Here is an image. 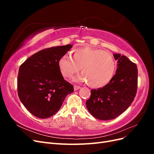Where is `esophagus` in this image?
Returning <instances> with one entry per match:
<instances>
[{
  "label": "esophagus",
  "mask_w": 154,
  "mask_h": 154,
  "mask_svg": "<svg viewBox=\"0 0 154 154\" xmlns=\"http://www.w3.org/2000/svg\"><path fill=\"white\" fill-rule=\"evenodd\" d=\"M79 88H80V86H78V85H74V91H77L78 90Z\"/></svg>",
  "instance_id": "1"
}]
</instances>
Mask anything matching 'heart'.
<instances>
[{
	"mask_svg": "<svg viewBox=\"0 0 154 154\" xmlns=\"http://www.w3.org/2000/svg\"><path fill=\"white\" fill-rule=\"evenodd\" d=\"M72 58L65 54L58 60L59 68L64 77L71 78L81 67L82 73L75 80L87 82L92 87H101L107 84L114 76L116 62L109 52L84 47L74 49Z\"/></svg>",
	"mask_w": 154,
	"mask_h": 154,
	"instance_id": "heart-1",
	"label": "heart"
}]
</instances>
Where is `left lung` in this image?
Masks as SVG:
<instances>
[{
	"instance_id": "1",
	"label": "left lung",
	"mask_w": 154,
	"mask_h": 154,
	"mask_svg": "<svg viewBox=\"0 0 154 154\" xmlns=\"http://www.w3.org/2000/svg\"><path fill=\"white\" fill-rule=\"evenodd\" d=\"M118 60L116 74L108 84L92 89L86 101L88 112L100 120L117 118L127 110L136 97L137 88V68L125 56L114 54Z\"/></svg>"
}]
</instances>
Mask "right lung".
Returning <instances> with one entry per match:
<instances>
[{"label":"right lung","mask_w":154,"mask_h":154,"mask_svg":"<svg viewBox=\"0 0 154 154\" xmlns=\"http://www.w3.org/2000/svg\"><path fill=\"white\" fill-rule=\"evenodd\" d=\"M72 46L42 49L20 66L18 95L27 110L37 118L45 119L55 114L67 95L74 92L73 85L64 80L58 66L60 58Z\"/></svg>","instance_id":"obj_1"}]
</instances>
